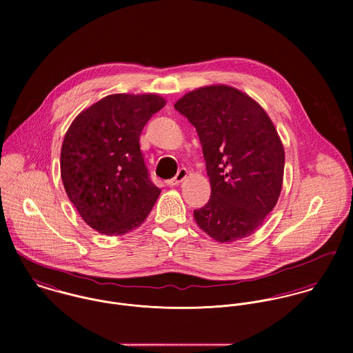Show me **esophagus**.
Here are the masks:
<instances>
[{"instance_id": "esophagus-1", "label": "esophagus", "mask_w": 353, "mask_h": 353, "mask_svg": "<svg viewBox=\"0 0 353 353\" xmlns=\"http://www.w3.org/2000/svg\"><path fill=\"white\" fill-rule=\"evenodd\" d=\"M186 176H188V170H186V168H179L178 172H176V175H175L174 178L168 179L167 183H168L170 186H176V185H179L183 179H186Z\"/></svg>"}]
</instances>
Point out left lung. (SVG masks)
I'll list each match as a JSON object with an SVG mask.
<instances>
[{"mask_svg":"<svg viewBox=\"0 0 353 353\" xmlns=\"http://www.w3.org/2000/svg\"><path fill=\"white\" fill-rule=\"evenodd\" d=\"M196 128L212 193L196 223L217 242L250 236L279 200L284 148L265 110L242 91L209 85L175 103Z\"/></svg>","mask_w":353,"mask_h":353,"instance_id":"obj_1","label":"left lung"}]
</instances>
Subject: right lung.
I'll return each mask as SVG.
<instances>
[{"label":"right lung","instance_id":"right-lung-1","mask_svg":"<svg viewBox=\"0 0 353 353\" xmlns=\"http://www.w3.org/2000/svg\"><path fill=\"white\" fill-rule=\"evenodd\" d=\"M165 105L154 94L103 98L69 126L61 148V178L83 220L104 235L144 223L160 194L140 151V136Z\"/></svg>","mask_w":353,"mask_h":353}]
</instances>
